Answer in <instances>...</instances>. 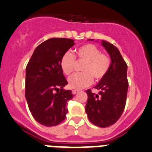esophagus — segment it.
<instances>
[{
	"label": "esophagus",
	"mask_w": 152,
	"mask_h": 152,
	"mask_svg": "<svg viewBox=\"0 0 152 152\" xmlns=\"http://www.w3.org/2000/svg\"><path fill=\"white\" fill-rule=\"evenodd\" d=\"M78 92H79V91H77V90H72V94H74V95H75V94H77Z\"/></svg>",
	"instance_id": "obj_1"
}]
</instances>
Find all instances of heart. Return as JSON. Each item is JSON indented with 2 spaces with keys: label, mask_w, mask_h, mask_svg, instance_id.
<instances>
[{
  "label": "heart",
  "mask_w": 152,
  "mask_h": 152,
  "mask_svg": "<svg viewBox=\"0 0 152 152\" xmlns=\"http://www.w3.org/2000/svg\"><path fill=\"white\" fill-rule=\"evenodd\" d=\"M76 57L79 61H84L83 73L75 74L68 79L70 88L79 90L90 86L93 79L95 81L102 80L108 72L111 66V59L107 55L101 53V50L94 44H85L75 50ZM63 72L69 75L73 71L75 57L69 51L63 55L60 61Z\"/></svg>",
  "instance_id": "1"
}]
</instances>
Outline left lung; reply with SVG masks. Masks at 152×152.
<instances>
[{
	"label": "left lung",
	"instance_id": "obj_1",
	"mask_svg": "<svg viewBox=\"0 0 152 152\" xmlns=\"http://www.w3.org/2000/svg\"><path fill=\"white\" fill-rule=\"evenodd\" d=\"M88 40L94 41L93 39ZM102 45L110 56L111 66L107 75L94 87L100 90L99 95L90 89L86 91V112L94 125L107 128L119 120L125 109L128 89V66L117 47L104 40H102Z\"/></svg>",
	"mask_w": 152,
	"mask_h": 152
}]
</instances>
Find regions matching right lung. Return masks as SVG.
Returning a JSON list of instances; mask_svg holds the SVG:
<instances>
[{"instance_id":"1","label":"right lung","mask_w":152,"mask_h":152,"mask_svg":"<svg viewBox=\"0 0 152 152\" xmlns=\"http://www.w3.org/2000/svg\"><path fill=\"white\" fill-rule=\"evenodd\" d=\"M67 38L48 39L38 45L26 67L25 98L32 117L44 126L64 120L66 104L73 98L61 68V57L75 45Z\"/></svg>"}]
</instances>
